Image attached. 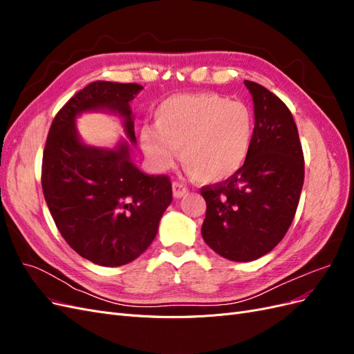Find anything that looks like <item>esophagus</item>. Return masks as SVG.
Here are the masks:
<instances>
[{
	"mask_svg": "<svg viewBox=\"0 0 354 354\" xmlns=\"http://www.w3.org/2000/svg\"><path fill=\"white\" fill-rule=\"evenodd\" d=\"M187 194H189V190L186 189V186L178 183V181H174V183H173V195H174L176 199L183 198V196H186Z\"/></svg>",
	"mask_w": 354,
	"mask_h": 354,
	"instance_id": "obj_1",
	"label": "esophagus"
}]
</instances>
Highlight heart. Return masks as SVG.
<instances>
[{
	"instance_id": "obj_1",
	"label": "heart",
	"mask_w": 354,
	"mask_h": 354,
	"mask_svg": "<svg viewBox=\"0 0 354 354\" xmlns=\"http://www.w3.org/2000/svg\"><path fill=\"white\" fill-rule=\"evenodd\" d=\"M155 127H143L140 145L158 171L183 167L202 183H220L246 162L254 140L252 111L217 93L180 94L159 104Z\"/></svg>"
}]
</instances>
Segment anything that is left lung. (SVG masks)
Segmentation results:
<instances>
[{
	"mask_svg": "<svg viewBox=\"0 0 354 354\" xmlns=\"http://www.w3.org/2000/svg\"><path fill=\"white\" fill-rule=\"evenodd\" d=\"M254 103L251 152L239 173L201 189L207 201L202 238L232 261H254L279 243L294 220L304 156L292 113L263 85L243 81Z\"/></svg>",
	"mask_w": 354,
	"mask_h": 354,
	"instance_id": "left-lung-1",
	"label": "left lung"
}]
</instances>
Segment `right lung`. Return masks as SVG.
I'll list each match as a JSON object with an SVG mask.
<instances>
[{
    "instance_id": "right-lung-1",
    "label": "right lung",
    "mask_w": 354,
    "mask_h": 354,
    "mask_svg": "<svg viewBox=\"0 0 354 354\" xmlns=\"http://www.w3.org/2000/svg\"><path fill=\"white\" fill-rule=\"evenodd\" d=\"M138 84L94 81L63 106L50 127L42 156V192L59 232L88 261L118 267L140 257L158 233L173 201L165 176H147L136 167L131 102ZM87 111L120 118L127 139L113 148L85 144L76 120Z\"/></svg>"
}]
</instances>
